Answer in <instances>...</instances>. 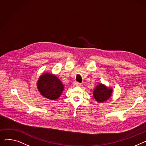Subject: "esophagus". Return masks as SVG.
Listing matches in <instances>:
<instances>
[{
	"mask_svg": "<svg viewBox=\"0 0 146 146\" xmlns=\"http://www.w3.org/2000/svg\"><path fill=\"white\" fill-rule=\"evenodd\" d=\"M74 86H80L81 84L78 83V82H74Z\"/></svg>",
	"mask_w": 146,
	"mask_h": 146,
	"instance_id": "34e87169",
	"label": "esophagus"
}]
</instances>
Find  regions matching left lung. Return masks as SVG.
I'll use <instances>...</instances> for the list:
<instances>
[{
  "mask_svg": "<svg viewBox=\"0 0 146 146\" xmlns=\"http://www.w3.org/2000/svg\"><path fill=\"white\" fill-rule=\"evenodd\" d=\"M113 89L107 87L105 85L100 83L95 87L93 91V97L98 102H104L109 100L111 96Z\"/></svg>",
  "mask_w": 146,
  "mask_h": 146,
  "instance_id": "1",
  "label": "left lung"
}]
</instances>
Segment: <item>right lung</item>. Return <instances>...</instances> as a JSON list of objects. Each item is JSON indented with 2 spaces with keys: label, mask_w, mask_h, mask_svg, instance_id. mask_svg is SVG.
<instances>
[{
  "label": "right lung",
  "mask_w": 146,
  "mask_h": 146,
  "mask_svg": "<svg viewBox=\"0 0 146 146\" xmlns=\"http://www.w3.org/2000/svg\"><path fill=\"white\" fill-rule=\"evenodd\" d=\"M38 92L44 98L55 100L62 94L64 86L55 75L45 73L40 76L37 82Z\"/></svg>",
  "instance_id": "right-lung-1"
}]
</instances>
